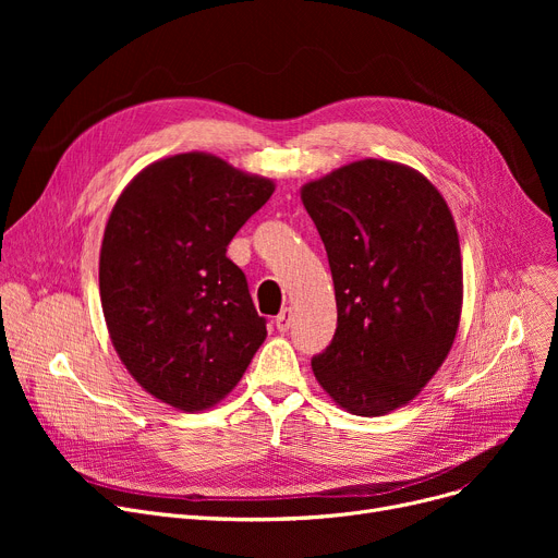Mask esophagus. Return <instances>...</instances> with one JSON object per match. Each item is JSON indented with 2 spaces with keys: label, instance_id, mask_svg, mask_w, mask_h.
Wrapping results in <instances>:
<instances>
[{
  "label": "esophagus",
  "instance_id": "34e87169",
  "mask_svg": "<svg viewBox=\"0 0 558 558\" xmlns=\"http://www.w3.org/2000/svg\"><path fill=\"white\" fill-rule=\"evenodd\" d=\"M276 328H278L280 332H287V330L291 328V310H289V307H284V310L276 316Z\"/></svg>",
  "mask_w": 558,
  "mask_h": 558
}]
</instances>
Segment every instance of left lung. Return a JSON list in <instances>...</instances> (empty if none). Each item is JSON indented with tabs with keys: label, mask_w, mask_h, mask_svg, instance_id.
Instances as JSON below:
<instances>
[{
	"label": "left lung",
	"mask_w": 558,
	"mask_h": 558,
	"mask_svg": "<svg viewBox=\"0 0 558 558\" xmlns=\"http://www.w3.org/2000/svg\"><path fill=\"white\" fill-rule=\"evenodd\" d=\"M324 240L337 330L312 368L343 409L379 416L412 400L444 364L461 314L454 219L418 171L360 160L301 192Z\"/></svg>",
	"instance_id": "1"
}]
</instances>
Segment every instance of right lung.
<instances>
[{
  "instance_id": "obj_1",
  "label": "right lung",
  "mask_w": 558,
  "mask_h": 558,
  "mask_svg": "<svg viewBox=\"0 0 558 558\" xmlns=\"http://www.w3.org/2000/svg\"><path fill=\"white\" fill-rule=\"evenodd\" d=\"M271 194L267 179L181 154L140 171L117 198L99 257L101 307L117 355L158 400L213 407L267 337L226 246Z\"/></svg>"
}]
</instances>
